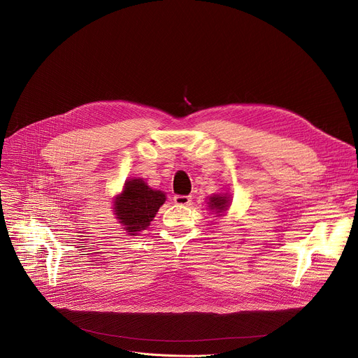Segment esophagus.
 <instances>
[{
    "instance_id": "34e87169",
    "label": "esophagus",
    "mask_w": 358,
    "mask_h": 358,
    "mask_svg": "<svg viewBox=\"0 0 358 358\" xmlns=\"http://www.w3.org/2000/svg\"><path fill=\"white\" fill-rule=\"evenodd\" d=\"M191 201H192L191 196H176L174 197V203L177 206H188Z\"/></svg>"
}]
</instances>
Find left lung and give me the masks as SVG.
<instances>
[{
  "label": "left lung",
  "instance_id": "8db88e82",
  "mask_svg": "<svg viewBox=\"0 0 358 358\" xmlns=\"http://www.w3.org/2000/svg\"><path fill=\"white\" fill-rule=\"evenodd\" d=\"M207 204H208V210L215 213L218 217L224 215V213L229 211L230 206H231V196L229 192H218V194H213V196L207 197Z\"/></svg>",
  "mask_w": 358,
  "mask_h": 358
}]
</instances>
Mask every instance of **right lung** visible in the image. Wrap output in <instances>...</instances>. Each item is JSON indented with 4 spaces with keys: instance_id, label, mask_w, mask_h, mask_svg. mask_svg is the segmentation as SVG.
I'll use <instances>...</instances> for the list:
<instances>
[{
    "instance_id": "1",
    "label": "right lung",
    "mask_w": 358,
    "mask_h": 358,
    "mask_svg": "<svg viewBox=\"0 0 358 358\" xmlns=\"http://www.w3.org/2000/svg\"><path fill=\"white\" fill-rule=\"evenodd\" d=\"M164 191L151 188L144 178H129L122 191L113 200V213L129 236H137L147 230L150 222L166 203Z\"/></svg>"
}]
</instances>
